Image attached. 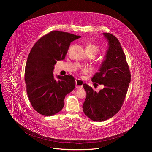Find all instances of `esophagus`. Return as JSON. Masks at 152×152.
Wrapping results in <instances>:
<instances>
[{"instance_id":"1","label":"esophagus","mask_w":152,"mask_h":152,"mask_svg":"<svg viewBox=\"0 0 152 152\" xmlns=\"http://www.w3.org/2000/svg\"><path fill=\"white\" fill-rule=\"evenodd\" d=\"M83 81L79 79L75 80V88L77 89H81L83 87Z\"/></svg>"}]
</instances>
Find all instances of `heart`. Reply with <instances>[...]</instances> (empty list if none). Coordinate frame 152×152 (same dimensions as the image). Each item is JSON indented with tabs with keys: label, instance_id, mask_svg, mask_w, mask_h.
I'll return each mask as SVG.
<instances>
[{
	"label": "heart",
	"instance_id": "obj_1",
	"mask_svg": "<svg viewBox=\"0 0 152 152\" xmlns=\"http://www.w3.org/2000/svg\"><path fill=\"white\" fill-rule=\"evenodd\" d=\"M86 48L91 49L92 50H93V51L96 53V54L98 53V51H99L98 47L96 45L93 44H88Z\"/></svg>",
	"mask_w": 152,
	"mask_h": 152
}]
</instances>
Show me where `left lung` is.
Segmentation results:
<instances>
[{
	"label": "left lung",
	"mask_w": 152,
	"mask_h": 152,
	"mask_svg": "<svg viewBox=\"0 0 152 152\" xmlns=\"http://www.w3.org/2000/svg\"><path fill=\"white\" fill-rule=\"evenodd\" d=\"M108 42L105 59L99 72L92 78L93 83L103 88L98 92L84 84L87 96L83 109L91 120L102 122L113 117L124 102L131 79L130 71L121 45L118 39L108 33H103Z\"/></svg>",
	"instance_id": "8db88e82"
}]
</instances>
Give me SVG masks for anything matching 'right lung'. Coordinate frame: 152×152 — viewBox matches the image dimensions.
I'll return each mask as SVG.
<instances>
[{
	"label": "right lung",
	"mask_w": 152,
	"mask_h": 152,
	"mask_svg": "<svg viewBox=\"0 0 152 152\" xmlns=\"http://www.w3.org/2000/svg\"><path fill=\"white\" fill-rule=\"evenodd\" d=\"M81 36L52 31L41 37L32 47L26 62L24 80L29 101L38 113L53 116L64 106L65 96L75 88L69 75L54 77L57 61L64 60L70 43Z\"/></svg>",
	"instance_id": "1"
}]
</instances>
